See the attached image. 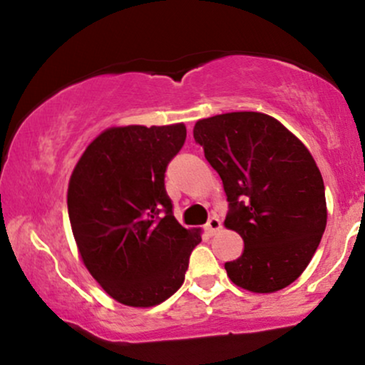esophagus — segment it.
<instances>
[{"label": "esophagus", "mask_w": 365, "mask_h": 365, "mask_svg": "<svg viewBox=\"0 0 365 365\" xmlns=\"http://www.w3.org/2000/svg\"><path fill=\"white\" fill-rule=\"evenodd\" d=\"M220 230H221V221L217 220L216 216H212L211 220L206 223V232L209 233V235H215V233L220 232Z\"/></svg>", "instance_id": "34e87169"}]
</instances>
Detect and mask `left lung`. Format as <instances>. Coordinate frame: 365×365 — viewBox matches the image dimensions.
Segmentation results:
<instances>
[{"label":"left lung","instance_id":"1","mask_svg":"<svg viewBox=\"0 0 365 365\" xmlns=\"http://www.w3.org/2000/svg\"><path fill=\"white\" fill-rule=\"evenodd\" d=\"M194 139L223 180L225 226L244 252L225 264L237 287L273 293L304 273L324 233V182L312 154L284 125L257 111L199 120Z\"/></svg>","mask_w":365,"mask_h":365}]
</instances>
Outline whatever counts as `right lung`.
Masks as SVG:
<instances>
[{"mask_svg": "<svg viewBox=\"0 0 365 365\" xmlns=\"http://www.w3.org/2000/svg\"><path fill=\"white\" fill-rule=\"evenodd\" d=\"M183 123L111 127L87 145L68 182V216L83 266L128 307H153L182 287L200 230L173 216L165 171ZM165 212V215L160 212Z\"/></svg>", "mask_w": 365, "mask_h": 365, "instance_id": "right-lung-1", "label": "right lung"}]
</instances>
